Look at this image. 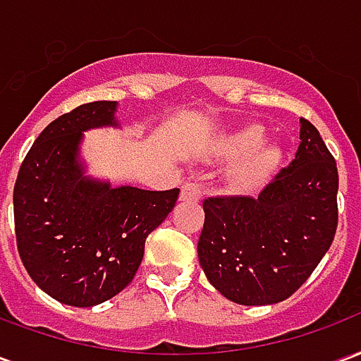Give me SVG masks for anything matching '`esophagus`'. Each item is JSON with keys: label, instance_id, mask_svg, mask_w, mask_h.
<instances>
[{"label": "esophagus", "instance_id": "34e87169", "mask_svg": "<svg viewBox=\"0 0 361 361\" xmlns=\"http://www.w3.org/2000/svg\"><path fill=\"white\" fill-rule=\"evenodd\" d=\"M201 195H203V191H201L199 183H195V181H185L181 185L180 201H199Z\"/></svg>", "mask_w": 361, "mask_h": 361}]
</instances>
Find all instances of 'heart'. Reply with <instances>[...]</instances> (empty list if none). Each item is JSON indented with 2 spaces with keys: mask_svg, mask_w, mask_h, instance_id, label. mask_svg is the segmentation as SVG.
Instances as JSON below:
<instances>
[{
  "mask_svg": "<svg viewBox=\"0 0 361 361\" xmlns=\"http://www.w3.org/2000/svg\"><path fill=\"white\" fill-rule=\"evenodd\" d=\"M265 141V129L261 126H245L234 133L224 135L214 142L212 154L219 158L242 157L230 170L232 185L250 189L269 178L274 166L280 162V149L276 145H261Z\"/></svg>",
  "mask_w": 361,
  "mask_h": 361,
  "instance_id": "heart-1",
  "label": "heart"
}]
</instances>
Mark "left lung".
Listing matches in <instances>:
<instances>
[{
	"label": "left lung",
	"instance_id": "1",
	"mask_svg": "<svg viewBox=\"0 0 361 361\" xmlns=\"http://www.w3.org/2000/svg\"><path fill=\"white\" fill-rule=\"evenodd\" d=\"M336 191V162L317 129L300 118L295 158L257 197L203 203L197 255L207 280L240 305L290 298L333 243Z\"/></svg>",
	"mask_w": 361,
	"mask_h": 361
}]
</instances>
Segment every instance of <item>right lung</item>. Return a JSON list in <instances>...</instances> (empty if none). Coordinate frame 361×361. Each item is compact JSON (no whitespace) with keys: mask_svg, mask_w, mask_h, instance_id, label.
Listing matches in <instances>:
<instances>
[{"mask_svg":"<svg viewBox=\"0 0 361 361\" xmlns=\"http://www.w3.org/2000/svg\"><path fill=\"white\" fill-rule=\"evenodd\" d=\"M118 102L82 104L54 119L20 164L15 234L23 265L54 300L92 307L133 280L147 235L172 212L180 189L114 188L89 173L81 145L100 127L121 129Z\"/></svg>","mask_w":361,"mask_h":361,"instance_id":"obj_1","label":"right lung"}]
</instances>
